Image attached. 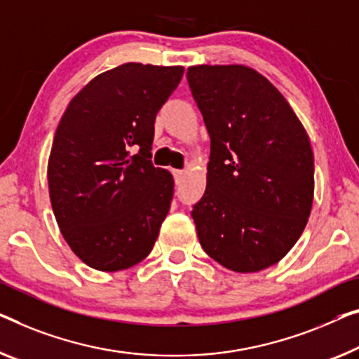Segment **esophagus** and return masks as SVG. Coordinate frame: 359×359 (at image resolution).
Returning a JSON list of instances; mask_svg holds the SVG:
<instances>
[{"instance_id":"obj_1","label":"esophagus","mask_w":359,"mask_h":359,"mask_svg":"<svg viewBox=\"0 0 359 359\" xmlns=\"http://www.w3.org/2000/svg\"><path fill=\"white\" fill-rule=\"evenodd\" d=\"M172 174H174V180H175V184H180L182 179H184V175H185L184 170H172Z\"/></svg>"}]
</instances>
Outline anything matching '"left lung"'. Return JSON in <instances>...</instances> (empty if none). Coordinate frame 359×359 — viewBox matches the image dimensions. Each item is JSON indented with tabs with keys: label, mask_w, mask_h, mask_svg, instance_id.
<instances>
[{
	"label": "left lung",
	"mask_w": 359,
	"mask_h": 359,
	"mask_svg": "<svg viewBox=\"0 0 359 359\" xmlns=\"http://www.w3.org/2000/svg\"><path fill=\"white\" fill-rule=\"evenodd\" d=\"M211 138L206 190L194 206L203 250L233 272L279 263L306 227L314 198L309 137L283 95L242 64L190 66Z\"/></svg>",
	"instance_id": "left-lung-1"
}]
</instances>
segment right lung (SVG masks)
I'll return each instance as SVG.
<instances>
[{
    "label": "right lung",
    "instance_id": "obj_1",
    "mask_svg": "<svg viewBox=\"0 0 359 359\" xmlns=\"http://www.w3.org/2000/svg\"><path fill=\"white\" fill-rule=\"evenodd\" d=\"M184 71L122 64L90 80L61 117L48 159L51 208L69 247L96 271L135 266L156 242L174 179L149 161L154 119Z\"/></svg>",
    "mask_w": 359,
    "mask_h": 359
}]
</instances>
